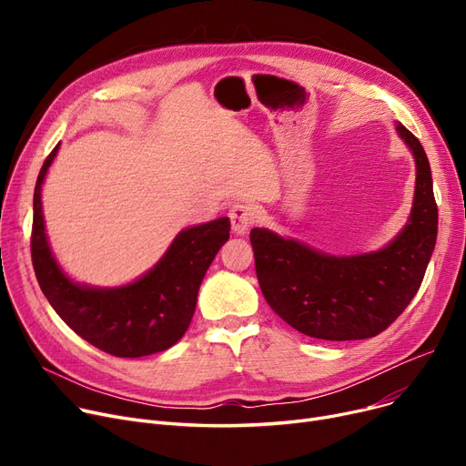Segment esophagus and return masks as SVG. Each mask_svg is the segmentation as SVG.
I'll list each match as a JSON object with an SVG mask.
<instances>
[{
    "label": "esophagus",
    "mask_w": 466,
    "mask_h": 466,
    "mask_svg": "<svg viewBox=\"0 0 466 466\" xmlns=\"http://www.w3.org/2000/svg\"><path fill=\"white\" fill-rule=\"evenodd\" d=\"M228 217H230V223H232V230H234V234H238V236L248 234V230H249L251 225L255 223V217H253L251 208H249L248 204H241V202H239V204H234V206L230 208Z\"/></svg>",
    "instance_id": "esophagus-1"
}]
</instances>
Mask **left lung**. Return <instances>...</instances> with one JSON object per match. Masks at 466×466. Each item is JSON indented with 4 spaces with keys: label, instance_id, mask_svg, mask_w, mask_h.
<instances>
[{
    "label": "left lung",
    "instance_id": "8db88e82",
    "mask_svg": "<svg viewBox=\"0 0 466 466\" xmlns=\"http://www.w3.org/2000/svg\"><path fill=\"white\" fill-rule=\"evenodd\" d=\"M415 160L413 204L404 228L385 248L329 255L268 228L251 230L262 295L285 323L319 339H364L383 332L420 290L438 234V208L423 145L400 122Z\"/></svg>",
    "mask_w": 466,
    "mask_h": 466
}]
</instances>
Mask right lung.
Listing matches in <instances>:
<instances>
[{
    "label": "right lung",
    "instance_id": "right-lung-1",
    "mask_svg": "<svg viewBox=\"0 0 466 466\" xmlns=\"http://www.w3.org/2000/svg\"><path fill=\"white\" fill-rule=\"evenodd\" d=\"M58 147L46 157L34 190L32 262L43 295L73 332L109 355L137 359L166 351L192 321L202 279L230 238V218L181 230L151 270L132 283L92 287L73 281L48 246L41 204V187Z\"/></svg>",
    "mask_w": 466,
    "mask_h": 466
}]
</instances>
